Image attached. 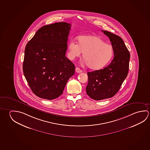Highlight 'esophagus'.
<instances>
[{
    "mask_svg": "<svg viewBox=\"0 0 150 150\" xmlns=\"http://www.w3.org/2000/svg\"><path fill=\"white\" fill-rule=\"evenodd\" d=\"M75 71L77 73H81L83 71L82 70L79 69V67H76V69H75Z\"/></svg>",
    "mask_w": 150,
    "mask_h": 150,
    "instance_id": "1",
    "label": "esophagus"
}]
</instances>
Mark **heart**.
I'll return each mask as SVG.
<instances>
[{"label":"heart","mask_w":150,"mask_h":150,"mask_svg":"<svg viewBox=\"0 0 150 150\" xmlns=\"http://www.w3.org/2000/svg\"><path fill=\"white\" fill-rule=\"evenodd\" d=\"M77 41L78 44L73 41L68 44V57L73 60L80 57L83 52V57L91 69L98 70L102 69L112 57V47L99 37L81 36Z\"/></svg>","instance_id":"b5f03b06"}]
</instances>
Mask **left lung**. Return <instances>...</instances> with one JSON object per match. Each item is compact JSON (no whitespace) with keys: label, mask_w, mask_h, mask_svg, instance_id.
Instances as JSON below:
<instances>
[{"label":"left lung","mask_w":150,"mask_h":150,"mask_svg":"<svg viewBox=\"0 0 150 150\" xmlns=\"http://www.w3.org/2000/svg\"><path fill=\"white\" fill-rule=\"evenodd\" d=\"M109 37L114 57L103 69L88 72L86 93L91 98L100 100L115 96L128 75L130 54L123 40L117 35L101 30Z\"/></svg>","instance_id":"obj_1"}]
</instances>
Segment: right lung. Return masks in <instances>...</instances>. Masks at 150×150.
<instances>
[{
    "instance_id": "obj_1",
    "label": "right lung",
    "mask_w": 150,
    "mask_h": 150,
    "mask_svg": "<svg viewBox=\"0 0 150 150\" xmlns=\"http://www.w3.org/2000/svg\"><path fill=\"white\" fill-rule=\"evenodd\" d=\"M71 25L57 22L37 31L25 48L23 71L33 93L53 100L63 93L75 65L65 57Z\"/></svg>"
}]
</instances>
